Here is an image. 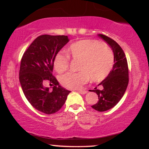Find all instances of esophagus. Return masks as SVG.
I'll return each instance as SVG.
<instances>
[{
  "label": "esophagus",
  "mask_w": 149,
  "mask_h": 149,
  "mask_svg": "<svg viewBox=\"0 0 149 149\" xmlns=\"http://www.w3.org/2000/svg\"><path fill=\"white\" fill-rule=\"evenodd\" d=\"M78 92H79L80 94H81V95H85V94L88 92V91H86V90H78Z\"/></svg>",
  "instance_id": "obj_1"
}]
</instances>
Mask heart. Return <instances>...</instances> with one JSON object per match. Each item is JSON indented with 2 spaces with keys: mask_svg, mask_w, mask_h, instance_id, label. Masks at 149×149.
Returning a JSON list of instances; mask_svg holds the SVG:
<instances>
[{
  "mask_svg": "<svg viewBox=\"0 0 149 149\" xmlns=\"http://www.w3.org/2000/svg\"><path fill=\"white\" fill-rule=\"evenodd\" d=\"M69 57L74 60H80L79 73H68L61 76L62 85L69 89H79L90 80L101 81L108 76L114 64L112 51L107 46L100 45L95 40L85 39L71 44L66 49ZM69 57L62 52L56 54L54 68L57 73H62L68 69Z\"/></svg>",
  "mask_w": 149,
  "mask_h": 149,
  "instance_id": "obj_1",
  "label": "heart"
}]
</instances>
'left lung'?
I'll return each mask as SVG.
<instances>
[{"mask_svg": "<svg viewBox=\"0 0 149 149\" xmlns=\"http://www.w3.org/2000/svg\"><path fill=\"white\" fill-rule=\"evenodd\" d=\"M97 36L111 48L114 56L111 71L98 85L102 87V90L95 88V90H91L97 93L99 97L97 103L92 107L97 111L103 112L113 108L122 99L127 90L129 77L127 59L120 46L107 36L102 34Z\"/></svg>", "mask_w": 149, "mask_h": 149, "instance_id": "8db88e82", "label": "left lung"}]
</instances>
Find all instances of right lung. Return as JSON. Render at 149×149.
I'll return each mask as SVG.
<instances>
[{
  "label": "right lung",
  "mask_w": 149,
  "mask_h": 149,
  "mask_svg": "<svg viewBox=\"0 0 149 149\" xmlns=\"http://www.w3.org/2000/svg\"><path fill=\"white\" fill-rule=\"evenodd\" d=\"M69 41L67 36H40L32 42L22 58L19 69L22 89L29 102L43 113L57 112L71 92L59 85L52 73L56 54ZM45 80L53 85L52 91L44 86Z\"/></svg>",
  "instance_id": "add662e5"
}]
</instances>
